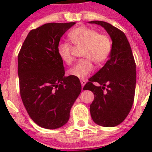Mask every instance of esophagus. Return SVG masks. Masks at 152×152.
I'll list each match as a JSON object with an SVG mask.
<instances>
[{
    "label": "esophagus",
    "instance_id": "esophagus-1",
    "mask_svg": "<svg viewBox=\"0 0 152 152\" xmlns=\"http://www.w3.org/2000/svg\"><path fill=\"white\" fill-rule=\"evenodd\" d=\"M80 83H81V85H82V88H83V86L85 85L86 80H80Z\"/></svg>",
    "mask_w": 152,
    "mask_h": 152
}]
</instances>
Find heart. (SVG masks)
Returning a JSON list of instances; mask_svg holds the SVG:
<instances>
[{
	"mask_svg": "<svg viewBox=\"0 0 152 152\" xmlns=\"http://www.w3.org/2000/svg\"><path fill=\"white\" fill-rule=\"evenodd\" d=\"M72 43L76 47H82L81 60L69 69V73L76 78L84 79L93 71V61L98 64H102L110 53L112 43L106 34H100L92 27L80 26L69 33ZM57 54L62 61L70 64L72 60V46L68 42H61L57 47Z\"/></svg>",
	"mask_w": 152,
	"mask_h": 152,
	"instance_id": "heart-1",
	"label": "heart"
}]
</instances>
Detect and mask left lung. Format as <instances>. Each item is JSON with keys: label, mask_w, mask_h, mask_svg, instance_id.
<instances>
[{"label": "left lung", "mask_w": 152, "mask_h": 152, "mask_svg": "<svg viewBox=\"0 0 152 152\" xmlns=\"http://www.w3.org/2000/svg\"><path fill=\"white\" fill-rule=\"evenodd\" d=\"M100 25L112 40L110 58L97 73L89 79L83 90H90L95 99L90 106L94 122L103 127H114L129 113L134 101L137 72L132 49L125 34L103 21H90ZM98 83L99 86L93 83Z\"/></svg>", "instance_id": "obj_1"}]
</instances>
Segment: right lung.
<instances>
[{"label": "right lung", "mask_w": 152, "mask_h": 152, "mask_svg": "<svg viewBox=\"0 0 152 152\" xmlns=\"http://www.w3.org/2000/svg\"><path fill=\"white\" fill-rule=\"evenodd\" d=\"M76 23H50L31 30L18 55L20 96L32 120L40 127L56 129L65 125L81 92L73 76H64L57 52L62 35Z\"/></svg>", "instance_id": "add662e5"}]
</instances>
